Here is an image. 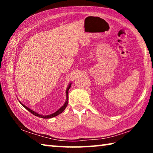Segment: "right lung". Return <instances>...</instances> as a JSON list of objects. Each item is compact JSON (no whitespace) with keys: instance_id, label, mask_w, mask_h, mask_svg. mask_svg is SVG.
<instances>
[{"instance_id":"right-lung-1","label":"right lung","mask_w":153,"mask_h":153,"mask_svg":"<svg viewBox=\"0 0 153 153\" xmlns=\"http://www.w3.org/2000/svg\"><path fill=\"white\" fill-rule=\"evenodd\" d=\"M71 85V82L69 83V85H68V86H67V89H66V100H65V102L64 105H63V106H62V107H61L60 108H59V109H58L57 111H56V112L52 113V114H50V115H41V114H39V113H36V112H35L34 111L32 110V109H31V108H30L29 107H26V106L24 105V104H22V103L20 101H19V102L21 103V105H22L23 106V107H24L25 108H26V109H27L28 111H30V112L31 113H32L33 115H34L35 116H37V117H40V118H43V119H50V118H53V117H56V116H57L58 115H59V114H61L65 109V108L67 107V104H68V91H69V88H70Z\"/></svg>"}]
</instances>
